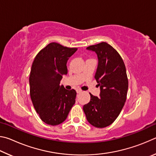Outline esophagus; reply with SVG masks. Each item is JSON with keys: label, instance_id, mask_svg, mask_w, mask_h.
Segmentation results:
<instances>
[{"label": "esophagus", "instance_id": "obj_1", "mask_svg": "<svg viewBox=\"0 0 156 156\" xmlns=\"http://www.w3.org/2000/svg\"><path fill=\"white\" fill-rule=\"evenodd\" d=\"M76 92H77V94H80L82 92V90L80 89H76Z\"/></svg>", "mask_w": 156, "mask_h": 156}]
</instances>
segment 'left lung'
<instances>
[{
	"mask_svg": "<svg viewBox=\"0 0 156 156\" xmlns=\"http://www.w3.org/2000/svg\"><path fill=\"white\" fill-rule=\"evenodd\" d=\"M95 51L98 59L95 79L100 87V98L90 94L89 103L83 106L88 122L97 128H104L114 122L126 99L128 78L123 60L118 51L102 42L87 47Z\"/></svg>",
	"mask_w": 156,
	"mask_h": 156,
	"instance_id": "obj_1",
	"label": "left lung"
}]
</instances>
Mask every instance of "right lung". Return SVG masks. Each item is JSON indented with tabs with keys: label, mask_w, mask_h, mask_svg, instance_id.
<instances>
[{
	"label": "right lung",
	"mask_w": 156,
	"mask_h": 156,
	"mask_svg": "<svg viewBox=\"0 0 156 156\" xmlns=\"http://www.w3.org/2000/svg\"><path fill=\"white\" fill-rule=\"evenodd\" d=\"M77 49L51 43L39 51L32 63L31 99L41 119L47 125L64 122L75 104L76 91L67 90L60 83L62 76L67 74V60Z\"/></svg>",
	"instance_id": "1"
}]
</instances>
